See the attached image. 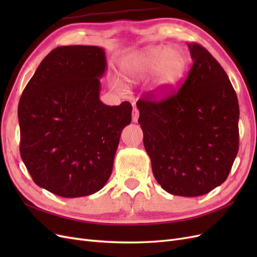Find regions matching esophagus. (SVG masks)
<instances>
[{
    "label": "esophagus",
    "instance_id": "34e87169",
    "mask_svg": "<svg viewBox=\"0 0 257 257\" xmlns=\"http://www.w3.org/2000/svg\"><path fill=\"white\" fill-rule=\"evenodd\" d=\"M138 116H139V111H138L137 108H134V109H133V118H132L133 122H137L138 121Z\"/></svg>",
    "mask_w": 257,
    "mask_h": 257
}]
</instances>
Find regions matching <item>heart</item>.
<instances>
[{"instance_id":"obj_1","label":"heart","mask_w":257,"mask_h":257,"mask_svg":"<svg viewBox=\"0 0 257 257\" xmlns=\"http://www.w3.org/2000/svg\"><path fill=\"white\" fill-rule=\"evenodd\" d=\"M188 67V58L179 47L153 46L131 54L123 60L121 71L128 82L135 83L154 73L150 87L152 96L166 97L181 81Z\"/></svg>"}]
</instances>
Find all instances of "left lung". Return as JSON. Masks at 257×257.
Masks as SVG:
<instances>
[{"instance_id":"left-lung-1","label":"left lung","mask_w":257,"mask_h":257,"mask_svg":"<svg viewBox=\"0 0 257 257\" xmlns=\"http://www.w3.org/2000/svg\"><path fill=\"white\" fill-rule=\"evenodd\" d=\"M188 46L193 65L182 87L136 106L154 178L173 195L195 197L229 175L239 148V105L219 62L203 46Z\"/></svg>"}]
</instances>
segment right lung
<instances>
[{"mask_svg": "<svg viewBox=\"0 0 257 257\" xmlns=\"http://www.w3.org/2000/svg\"><path fill=\"white\" fill-rule=\"evenodd\" d=\"M107 68L97 46H61L38 65L18 106L20 155L33 181L66 198L94 194L109 179L132 105L99 99Z\"/></svg>", "mask_w": 257, "mask_h": 257, "instance_id": "obj_1", "label": "right lung"}]
</instances>
